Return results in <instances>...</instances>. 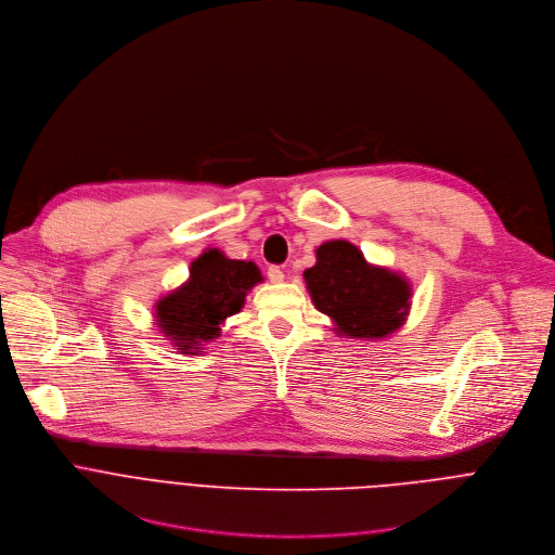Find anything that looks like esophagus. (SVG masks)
Wrapping results in <instances>:
<instances>
[{
    "label": "esophagus",
    "instance_id": "obj_1",
    "mask_svg": "<svg viewBox=\"0 0 555 555\" xmlns=\"http://www.w3.org/2000/svg\"><path fill=\"white\" fill-rule=\"evenodd\" d=\"M268 279H270L272 283H283V281H285V274H283V270H281V268L272 266V268L268 270Z\"/></svg>",
    "mask_w": 555,
    "mask_h": 555
}]
</instances>
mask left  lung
I'll list each match as a JSON object with an SVG mask.
<instances>
[{
  "instance_id": "8db88e82",
  "label": "left lung",
  "mask_w": 555,
  "mask_h": 555,
  "mask_svg": "<svg viewBox=\"0 0 555 555\" xmlns=\"http://www.w3.org/2000/svg\"><path fill=\"white\" fill-rule=\"evenodd\" d=\"M311 302L340 338L377 343L400 332L411 313V281L386 266L369 263L345 240L315 248V266L302 272Z\"/></svg>"
}]
</instances>
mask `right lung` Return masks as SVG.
I'll use <instances>...</instances> for the list:
<instances>
[{"label":"right lung","mask_w":555,"mask_h":555,"mask_svg":"<svg viewBox=\"0 0 555 555\" xmlns=\"http://www.w3.org/2000/svg\"><path fill=\"white\" fill-rule=\"evenodd\" d=\"M259 283L263 274L255 261H236L219 248H206L191 261L189 279L153 302V321L182 356H202Z\"/></svg>","instance_id":"add662e5"}]
</instances>
